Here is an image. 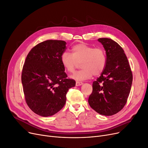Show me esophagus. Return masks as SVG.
Returning a JSON list of instances; mask_svg holds the SVG:
<instances>
[{
	"label": "esophagus",
	"mask_w": 148,
	"mask_h": 148,
	"mask_svg": "<svg viewBox=\"0 0 148 148\" xmlns=\"http://www.w3.org/2000/svg\"><path fill=\"white\" fill-rule=\"evenodd\" d=\"M83 84V82H79V81H77L75 83V85L76 86H80Z\"/></svg>",
	"instance_id": "34e87169"
}]
</instances>
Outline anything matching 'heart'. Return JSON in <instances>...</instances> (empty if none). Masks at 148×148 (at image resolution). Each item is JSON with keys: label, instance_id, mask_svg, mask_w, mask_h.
<instances>
[{"label": "heart", "instance_id": "b5f03b06", "mask_svg": "<svg viewBox=\"0 0 148 148\" xmlns=\"http://www.w3.org/2000/svg\"><path fill=\"white\" fill-rule=\"evenodd\" d=\"M72 54L64 52L60 56L63 68L68 73H73L81 63L83 68L75 73L72 77L78 81L91 78L94 75H100L105 69L107 57L102 48H94L85 43H79L73 46Z\"/></svg>", "mask_w": 148, "mask_h": 148}]
</instances>
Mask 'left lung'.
I'll use <instances>...</instances> for the list:
<instances>
[{"instance_id":"left-lung-1","label":"left lung","mask_w":148,"mask_h":148,"mask_svg":"<svg viewBox=\"0 0 148 148\" xmlns=\"http://www.w3.org/2000/svg\"><path fill=\"white\" fill-rule=\"evenodd\" d=\"M98 40L106 51L107 63L104 71L93 82L88 103L99 114L110 116L120 111L126 105L132 73L124 50L117 42L108 38Z\"/></svg>"}]
</instances>
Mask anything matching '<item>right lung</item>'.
I'll return each mask as SVG.
<instances>
[{
	"instance_id": "add662e5",
	"label": "right lung",
	"mask_w": 148,
	"mask_h": 148,
	"mask_svg": "<svg viewBox=\"0 0 148 148\" xmlns=\"http://www.w3.org/2000/svg\"><path fill=\"white\" fill-rule=\"evenodd\" d=\"M63 40H48L37 44L27 56L22 72L25 101L36 114L48 117L65 105L66 93L75 81L67 78L60 60L65 51Z\"/></svg>"
}]
</instances>
